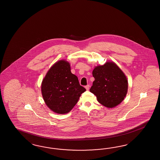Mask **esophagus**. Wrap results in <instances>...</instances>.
<instances>
[{"label": "esophagus", "instance_id": "1", "mask_svg": "<svg viewBox=\"0 0 160 160\" xmlns=\"http://www.w3.org/2000/svg\"><path fill=\"white\" fill-rule=\"evenodd\" d=\"M90 86L88 84V85H86V86H85V88L87 90H89Z\"/></svg>", "mask_w": 160, "mask_h": 160}]
</instances>
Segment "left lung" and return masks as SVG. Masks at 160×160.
<instances>
[{
  "mask_svg": "<svg viewBox=\"0 0 160 160\" xmlns=\"http://www.w3.org/2000/svg\"><path fill=\"white\" fill-rule=\"evenodd\" d=\"M95 81L90 92L98 101L107 108L115 107L124 100L128 92L127 78L114 62L98 66L92 72Z\"/></svg>",
  "mask_w": 160,
  "mask_h": 160,
  "instance_id": "1",
  "label": "left lung"
}]
</instances>
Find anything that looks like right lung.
<instances>
[{
  "mask_svg": "<svg viewBox=\"0 0 160 160\" xmlns=\"http://www.w3.org/2000/svg\"><path fill=\"white\" fill-rule=\"evenodd\" d=\"M86 89L71 72L70 65L64 60L54 64L42 84V93L47 106L58 114L69 112Z\"/></svg>",
  "mask_w": 160,
  "mask_h": 160,
  "instance_id": "obj_1",
  "label": "right lung"
}]
</instances>
